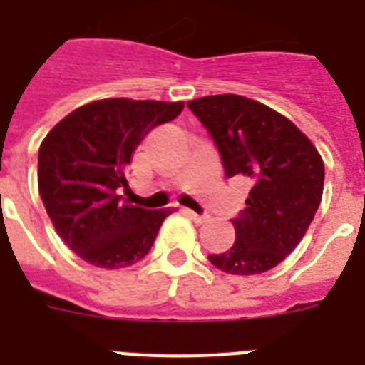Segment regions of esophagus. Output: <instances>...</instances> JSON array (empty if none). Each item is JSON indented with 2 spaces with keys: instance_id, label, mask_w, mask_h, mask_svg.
<instances>
[{
  "instance_id": "34e87169",
  "label": "esophagus",
  "mask_w": 365,
  "mask_h": 365,
  "mask_svg": "<svg viewBox=\"0 0 365 365\" xmlns=\"http://www.w3.org/2000/svg\"><path fill=\"white\" fill-rule=\"evenodd\" d=\"M185 214H187V216L191 217V220H195V222H197V223L208 222V214H197V212L189 210V208H185Z\"/></svg>"
}]
</instances>
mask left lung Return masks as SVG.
Here are the masks:
<instances>
[{
  "mask_svg": "<svg viewBox=\"0 0 365 365\" xmlns=\"http://www.w3.org/2000/svg\"><path fill=\"white\" fill-rule=\"evenodd\" d=\"M187 108L210 134L225 176L252 182L246 208L233 217L237 240L208 259L229 274L271 271L301 242L320 206L322 157L294 123L255 100L216 94Z\"/></svg>",
  "mask_w": 365,
  "mask_h": 365,
  "instance_id": "8db88e82",
  "label": "left lung"
}]
</instances>
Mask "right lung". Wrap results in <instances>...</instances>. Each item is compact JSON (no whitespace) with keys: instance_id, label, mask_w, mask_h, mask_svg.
Instances as JSON below:
<instances>
[{"instance_id":"right-lung-1","label":"right lung","mask_w":365,"mask_h":365,"mask_svg":"<svg viewBox=\"0 0 365 365\" xmlns=\"http://www.w3.org/2000/svg\"><path fill=\"white\" fill-rule=\"evenodd\" d=\"M183 102L111 98L77 108L43 140L39 195L56 233L83 261L123 269L148 255L172 210L123 199L132 151L155 126L176 119Z\"/></svg>"}]
</instances>
